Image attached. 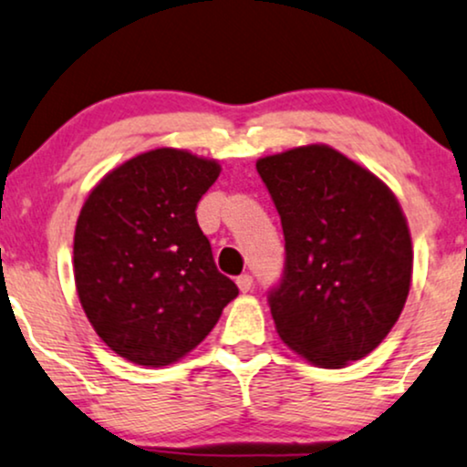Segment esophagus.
I'll return each mask as SVG.
<instances>
[{"label":"esophagus","instance_id":"esophagus-1","mask_svg":"<svg viewBox=\"0 0 467 467\" xmlns=\"http://www.w3.org/2000/svg\"><path fill=\"white\" fill-rule=\"evenodd\" d=\"M252 275L250 274H244V275H239L237 277V286H239V291L241 293H247L252 288Z\"/></svg>","mask_w":467,"mask_h":467}]
</instances>
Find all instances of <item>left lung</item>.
<instances>
[{
  "instance_id": "8db88e82",
  "label": "left lung",
  "mask_w": 467,
  "mask_h": 467,
  "mask_svg": "<svg viewBox=\"0 0 467 467\" xmlns=\"http://www.w3.org/2000/svg\"><path fill=\"white\" fill-rule=\"evenodd\" d=\"M286 263L269 293L282 342L321 368L368 356L399 321L414 250L399 200L364 165L327 144L261 157Z\"/></svg>"
}]
</instances>
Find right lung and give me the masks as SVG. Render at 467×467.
I'll list each match as a JSON object with an SVG mask.
<instances>
[{"label":"right lung","instance_id":"obj_1","mask_svg":"<svg viewBox=\"0 0 467 467\" xmlns=\"http://www.w3.org/2000/svg\"><path fill=\"white\" fill-rule=\"evenodd\" d=\"M220 172L215 159L190 150H146L109 170L81 206L77 295L94 332L129 362H179L239 295L196 220Z\"/></svg>","mask_w":467,"mask_h":467}]
</instances>
